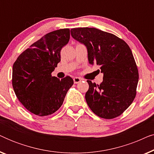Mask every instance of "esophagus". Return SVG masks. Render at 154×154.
I'll use <instances>...</instances> for the list:
<instances>
[{"label":"esophagus","instance_id":"34e87169","mask_svg":"<svg viewBox=\"0 0 154 154\" xmlns=\"http://www.w3.org/2000/svg\"><path fill=\"white\" fill-rule=\"evenodd\" d=\"M81 79H80V78H79V77H75V78H73V82H74L75 84L79 83H80V82H81Z\"/></svg>","mask_w":154,"mask_h":154}]
</instances>
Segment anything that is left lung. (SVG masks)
<instances>
[{
	"label": "left lung",
	"mask_w": 154,
	"mask_h": 154,
	"mask_svg": "<svg viewBox=\"0 0 154 154\" xmlns=\"http://www.w3.org/2000/svg\"><path fill=\"white\" fill-rule=\"evenodd\" d=\"M71 34L86 46L90 64L100 66L104 73L100 85L87 81L88 105L102 119L119 116L132 104L137 93L139 73L130 47L116 35L95 28L71 29Z\"/></svg>",
	"instance_id": "obj_1"
}]
</instances>
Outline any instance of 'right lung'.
<instances>
[{
	"label": "right lung",
	"instance_id": "obj_1",
	"mask_svg": "<svg viewBox=\"0 0 154 154\" xmlns=\"http://www.w3.org/2000/svg\"><path fill=\"white\" fill-rule=\"evenodd\" d=\"M69 38V29L48 33L24 50L13 64L14 93L27 110L39 116L57 111L73 84L68 75L61 80L52 75L61 60V50Z\"/></svg>",
	"mask_w": 154,
	"mask_h": 154
}]
</instances>
